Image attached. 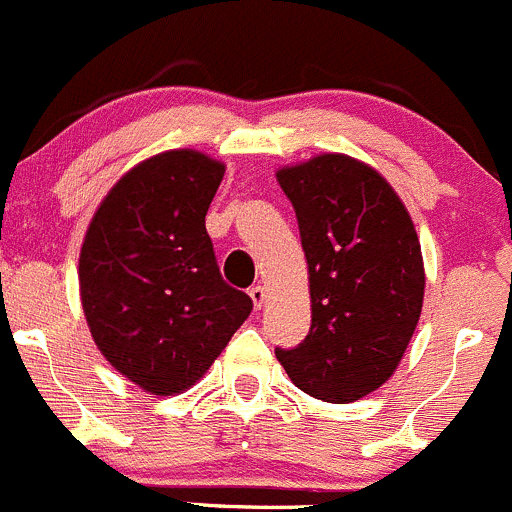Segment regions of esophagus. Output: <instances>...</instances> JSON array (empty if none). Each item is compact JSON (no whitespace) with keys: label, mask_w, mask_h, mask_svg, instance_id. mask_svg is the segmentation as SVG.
<instances>
[{"label":"esophagus","mask_w":512,"mask_h":512,"mask_svg":"<svg viewBox=\"0 0 512 512\" xmlns=\"http://www.w3.org/2000/svg\"><path fill=\"white\" fill-rule=\"evenodd\" d=\"M249 296H251V301H254V308L258 311V308L263 306V301H266V288L263 286L249 288Z\"/></svg>","instance_id":"1"}]
</instances>
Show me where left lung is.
<instances>
[{"label": "left lung", "instance_id": "obj_1", "mask_svg": "<svg viewBox=\"0 0 512 512\" xmlns=\"http://www.w3.org/2000/svg\"><path fill=\"white\" fill-rule=\"evenodd\" d=\"M276 179L296 211L311 286V331L276 358L308 396L353 403L393 376L418 326V234L391 184L351 156L321 154Z\"/></svg>", "mask_w": 512, "mask_h": 512}]
</instances>
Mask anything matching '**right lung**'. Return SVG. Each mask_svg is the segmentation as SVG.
<instances>
[{
    "mask_svg": "<svg viewBox=\"0 0 512 512\" xmlns=\"http://www.w3.org/2000/svg\"><path fill=\"white\" fill-rule=\"evenodd\" d=\"M224 164L164 151L121 176L79 256L86 323L106 361L154 396L194 386L254 301L221 278L206 211Z\"/></svg>",
    "mask_w": 512,
    "mask_h": 512,
    "instance_id": "right-lung-1",
    "label": "right lung"
}]
</instances>
